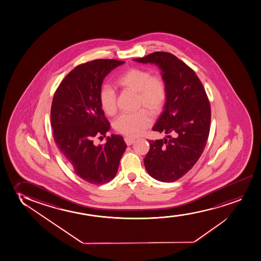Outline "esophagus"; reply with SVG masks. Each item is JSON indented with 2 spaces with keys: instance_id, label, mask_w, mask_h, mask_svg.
I'll return each mask as SVG.
<instances>
[{
  "instance_id": "obj_1",
  "label": "esophagus",
  "mask_w": 261,
  "mask_h": 261,
  "mask_svg": "<svg viewBox=\"0 0 261 261\" xmlns=\"http://www.w3.org/2000/svg\"><path fill=\"white\" fill-rule=\"evenodd\" d=\"M125 142L126 143V145L130 146L132 145L133 143H135V140L131 139V138H128V137H125Z\"/></svg>"
}]
</instances>
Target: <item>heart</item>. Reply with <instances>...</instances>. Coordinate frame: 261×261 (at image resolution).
<instances>
[{
	"label": "heart",
	"instance_id": "1",
	"mask_svg": "<svg viewBox=\"0 0 261 261\" xmlns=\"http://www.w3.org/2000/svg\"><path fill=\"white\" fill-rule=\"evenodd\" d=\"M116 84L123 90L136 93L135 113H125L114 121V128L128 137H137L151 125L149 115L155 117L162 112L167 100V86L161 75L152 74L145 68H131L116 79ZM99 105L105 114L115 115L117 95L112 88H102L99 92Z\"/></svg>",
	"mask_w": 261,
	"mask_h": 261
}]
</instances>
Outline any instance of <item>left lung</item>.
<instances>
[{
  "mask_svg": "<svg viewBox=\"0 0 261 261\" xmlns=\"http://www.w3.org/2000/svg\"><path fill=\"white\" fill-rule=\"evenodd\" d=\"M134 60L158 65L166 82L167 100L152 128L166 137L149 140L144 166L154 179L173 182L193 167L206 146L210 102L196 72L174 55L159 51Z\"/></svg>",
  "mask_w": 261,
  "mask_h": 261,
  "instance_id": "8db88e82",
  "label": "left lung"
}]
</instances>
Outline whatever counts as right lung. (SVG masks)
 <instances>
[{"label": "right lung", "mask_w": 261, "mask_h": 261, "mask_svg": "<svg viewBox=\"0 0 261 261\" xmlns=\"http://www.w3.org/2000/svg\"><path fill=\"white\" fill-rule=\"evenodd\" d=\"M125 62L96 59L78 65L62 81L51 105V125L62 156L76 175L95 185L111 181L126 149L121 136L112 135L102 145L110 123L99 105L103 79Z\"/></svg>", "instance_id": "1"}]
</instances>
